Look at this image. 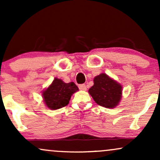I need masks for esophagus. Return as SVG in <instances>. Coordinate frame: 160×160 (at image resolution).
Here are the masks:
<instances>
[{"label": "esophagus", "mask_w": 160, "mask_h": 160, "mask_svg": "<svg viewBox=\"0 0 160 160\" xmlns=\"http://www.w3.org/2000/svg\"><path fill=\"white\" fill-rule=\"evenodd\" d=\"M79 89H80V90L86 91V86L85 85V84H80V85H79Z\"/></svg>", "instance_id": "1"}]
</instances>
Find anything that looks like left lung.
<instances>
[{
  "label": "left lung",
  "instance_id": "left-lung-1",
  "mask_svg": "<svg viewBox=\"0 0 160 160\" xmlns=\"http://www.w3.org/2000/svg\"><path fill=\"white\" fill-rule=\"evenodd\" d=\"M94 85L89 93L95 103L106 108H114L120 104L122 94V86L104 73L93 79Z\"/></svg>",
  "mask_w": 160,
  "mask_h": 160
}]
</instances>
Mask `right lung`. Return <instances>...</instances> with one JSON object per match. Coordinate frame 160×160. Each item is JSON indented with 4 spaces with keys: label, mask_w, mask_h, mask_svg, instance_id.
I'll return each mask as SVG.
<instances>
[{
    "label": "right lung",
    "mask_w": 160,
    "mask_h": 160,
    "mask_svg": "<svg viewBox=\"0 0 160 160\" xmlns=\"http://www.w3.org/2000/svg\"><path fill=\"white\" fill-rule=\"evenodd\" d=\"M78 90L74 82L66 83L61 79L56 78L52 83L42 92V97L46 107L55 111L68 105L71 95Z\"/></svg>",
    "instance_id": "add662e5"
}]
</instances>
